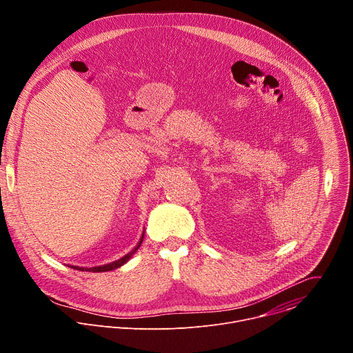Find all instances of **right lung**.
Wrapping results in <instances>:
<instances>
[{"label":"right lung","mask_w":353,"mask_h":353,"mask_svg":"<svg viewBox=\"0 0 353 353\" xmlns=\"http://www.w3.org/2000/svg\"><path fill=\"white\" fill-rule=\"evenodd\" d=\"M142 240H143V233H142V237H141V240H139V243L137 244V247L131 251V253H128V254H125L123 259H120V260H117V261H113V263H110V264H106V265H100V267H92V268H83V267H74V265H71V268H74V270H78V271H92V272H106V271H112V270H116V268H120L121 265H124L131 257H132V254L135 253V251L139 248V245H141V243H142Z\"/></svg>","instance_id":"1"}]
</instances>
